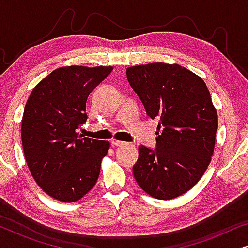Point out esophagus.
Segmentation results:
<instances>
[{
  "instance_id": "obj_1",
  "label": "esophagus",
  "mask_w": 248,
  "mask_h": 248,
  "mask_svg": "<svg viewBox=\"0 0 248 248\" xmlns=\"http://www.w3.org/2000/svg\"><path fill=\"white\" fill-rule=\"evenodd\" d=\"M110 142H111V144H113V147H122V145L125 144V142L115 140V139H113V140H111Z\"/></svg>"
}]
</instances>
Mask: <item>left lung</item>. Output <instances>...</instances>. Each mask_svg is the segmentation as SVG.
<instances>
[{
    "instance_id": "left-lung-1",
    "label": "left lung",
    "mask_w": 248,
    "mask_h": 248,
    "mask_svg": "<svg viewBox=\"0 0 248 248\" xmlns=\"http://www.w3.org/2000/svg\"><path fill=\"white\" fill-rule=\"evenodd\" d=\"M126 76L148 116L158 120L157 148L139 147L135 181L152 198H177L200 181L215 150L218 115L208 87L178 64L131 66Z\"/></svg>"
}]
</instances>
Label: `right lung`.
Wrapping results in <instances>:
<instances>
[{
	"instance_id": "1",
	"label": "right lung",
	"mask_w": 248,
	"mask_h": 248,
	"mask_svg": "<svg viewBox=\"0 0 248 248\" xmlns=\"http://www.w3.org/2000/svg\"><path fill=\"white\" fill-rule=\"evenodd\" d=\"M111 70L60 67L40 81L27 100L21 124L25 158L33 179L53 199L76 202L99 177L109 142L82 138L77 130L88 118V96Z\"/></svg>"
}]
</instances>
